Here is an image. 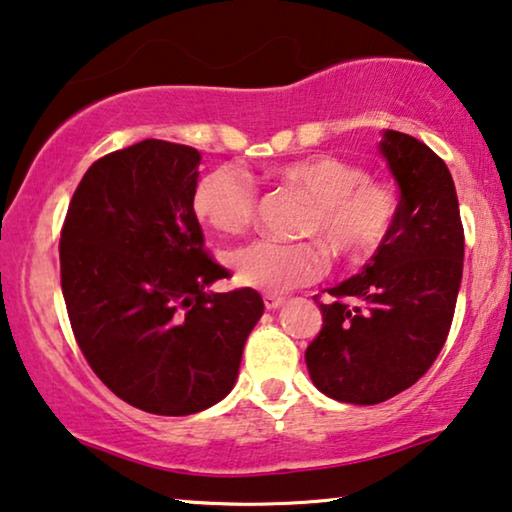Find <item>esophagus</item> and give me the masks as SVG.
I'll return each mask as SVG.
<instances>
[{"instance_id":"esophagus-1","label":"esophagus","mask_w":512,"mask_h":512,"mask_svg":"<svg viewBox=\"0 0 512 512\" xmlns=\"http://www.w3.org/2000/svg\"><path fill=\"white\" fill-rule=\"evenodd\" d=\"M282 303H285V299H282V296H278V294H264L266 310H278Z\"/></svg>"}]
</instances>
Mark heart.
<instances>
[{
	"label": "heart",
	"mask_w": 512,
	"mask_h": 512,
	"mask_svg": "<svg viewBox=\"0 0 512 512\" xmlns=\"http://www.w3.org/2000/svg\"><path fill=\"white\" fill-rule=\"evenodd\" d=\"M282 186L310 200L301 230L322 238L335 255L365 257L384 243L398 218V197L363 167L335 156H310L278 167ZM195 216L220 234L248 230L257 213V188L246 172L218 165L197 181ZM322 242L257 239L232 255L236 280L262 292H289L326 271Z\"/></svg>",
	"instance_id": "heart-1"
}]
</instances>
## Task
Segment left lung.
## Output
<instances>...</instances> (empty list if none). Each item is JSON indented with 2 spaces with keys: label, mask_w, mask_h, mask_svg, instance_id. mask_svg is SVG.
Segmentation results:
<instances>
[{
  "label": "left lung",
  "mask_w": 512,
  "mask_h": 512,
  "mask_svg": "<svg viewBox=\"0 0 512 512\" xmlns=\"http://www.w3.org/2000/svg\"><path fill=\"white\" fill-rule=\"evenodd\" d=\"M379 151L400 188L398 218L358 276L326 289L333 301L319 303L324 326L305 349L312 384L352 404L384 402L430 370L462 282L464 230L446 163L398 131H384Z\"/></svg>",
  "instance_id": "left-lung-1"
}]
</instances>
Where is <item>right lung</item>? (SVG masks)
I'll return each mask as SVG.
<instances>
[{
	"label": "right lung",
	"mask_w": 512,
	"mask_h": 512,
	"mask_svg": "<svg viewBox=\"0 0 512 512\" xmlns=\"http://www.w3.org/2000/svg\"><path fill=\"white\" fill-rule=\"evenodd\" d=\"M200 151L142 140L82 177L59 241L61 292L91 370L133 407L188 416L236 384L264 312L255 289L207 292L230 271L193 211Z\"/></svg>",
	"instance_id": "obj_1"
}]
</instances>
